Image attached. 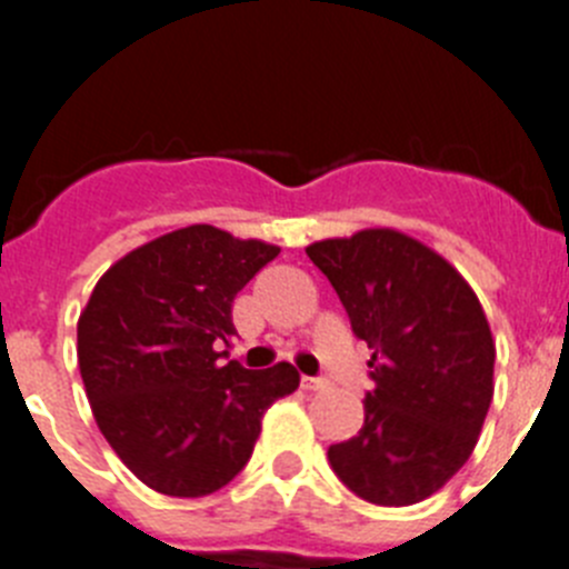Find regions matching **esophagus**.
I'll return each instance as SVG.
<instances>
[{"instance_id":"1","label":"esophagus","mask_w":569,"mask_h":569,"mask_svg":"<svg viewBox=\"0 0 569 569\" xmlns=\"http://www.w3.org/2000/svg\"><path fill=\"white\" fill-rule=\"evenodd\" d=\"M301 387H305V390H325L328 381L316 379V376H301Z\"/></svg>"}]
</instances>
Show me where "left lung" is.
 Listing matches in <instances>:
<instances>
[{"label": "left lung", "instance_id": "8db88e82", "mask_svg": "<svg viewBox=\"0 0 569 569\" xmlns=\"http://www.w3.org/2000/svg\"><path fill=\"white\" fill-rule=\"evenodd\" d=\"M373 350L365 425L330 445L345 487L381 507H407L453 479L479 441L492 401L490 325L450 261L390 228L308 248Z\"/></svg>", "mask_w": 569, "mask_h": 569}]
</instances>
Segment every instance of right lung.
Masks as SVG:
<instances>
[{"instance_id": "right-lung-1", "label": "right lung", "mask_w": 569, "mask_h": 569, "mask_svg": "<svg viewBox=\"0 0 569 569\" xmlns=\"http://www.w3.org/2000/svg\"><path fill=\"white\" fill-rule=\"evenodd\" d=\"M276 244L210 224L173 230L119 259L79 316V370L97 425L136 479L199 499L248 465L261 416L299 387L288 361L244 370L216 353L233 299Z\"/></svg>"}]
</instances>
